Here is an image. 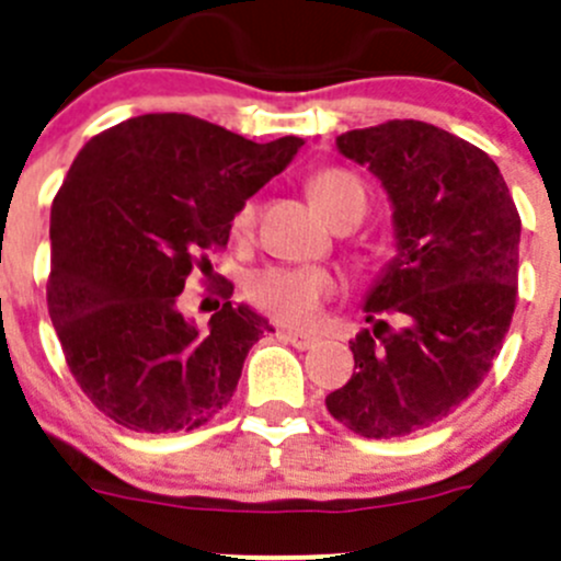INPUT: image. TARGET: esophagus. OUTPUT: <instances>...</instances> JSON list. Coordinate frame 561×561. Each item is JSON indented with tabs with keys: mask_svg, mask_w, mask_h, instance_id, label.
I'll list each match as a JSON object with an SVG mask.
<instances>
[{
	"mask_svg": "<svg viewBox=\"0 0 561 561\" xmlns=\"http://www.w3.org/2000/svg\"><path fill=\"white\" fill-rule=\"evenodd\" d=\"M276 336H279L285 344H293V347H296V350H309V347H314V344H317L314 333L287 331V328H282V331H276Z\"/></svg>",
	"mask_w": 561,
	"mask_h": 561,
	"instance_id": "obj_1",
	"label": "esophagus"
}]
</instances>
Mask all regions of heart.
<instances>
[{
  "instance_id": "heart-1",
  "label": "heart",
  "mask_w": 561,
  "mask_h": 561,
  "mask_svg": "<svg viewBox=\"0 0 561 561\" xmlns=\"http://www.w3.org/2000/svg\"><path fill=\"white\" fill-rule=\"evenodd\" d=\"M307 190L331 225L344 222V219L358 222L369 206L364 181L344 168H322L312 173ZM254 217H257V203L254 197H247L236 208L233 222H230L233 233L247 236ZM333 290H336V279L331 271L312 268V265H265L247 279V298L252 307L287 328L309 325L320 312L322 301L333 296Z\"/></svg>"
}]
</instances>
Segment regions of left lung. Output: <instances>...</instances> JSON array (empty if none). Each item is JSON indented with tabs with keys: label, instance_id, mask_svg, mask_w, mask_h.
I'll return each instance as SVG.
<instances>
[{
	"label": "left lung",
	"instance_id": "1",
	"mask_svg": "<svg viewBox=\"0 0 561 561\" xmlns=\"http://www.w3.org/2000/svg\"><path fill=\"white\" fill-rule=\"evenodd\" d=\"M393 203L399 254L366 298L350 342L355 371L325 396L366 439L415 434L480 388L518 298L522 217L500 168L454 133L393 118L336 138Z\"/></svg>",
	"mask_w": 561,
	"mask_h": 561
}]
</instances>
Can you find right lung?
<instances>
[{"mask_svg":"<svg viewBox=\"0 0 561 561\" xmlns=\"http://www.w3.org/2000/svg\"><path fill=\"white\" fill-rule=\"evenodd\" d=\"M301 146L146 113L78 151L50 206L48 314L70 375L118 426L192 432L230 401L268 322L230 304L228 279L214 287L225 304L208 331L184 320L179 296L228 247L236 208Z\"/></svg>","mask_w":561,"mask_h":561,"instance_id":"right-lung-1","label":"right lung"}]
</instances>
